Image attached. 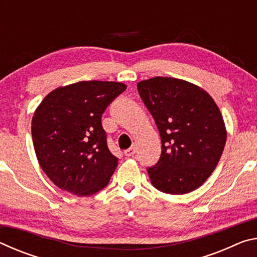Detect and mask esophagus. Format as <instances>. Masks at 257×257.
I'll list each match as a JSON object with an SVG mask.
<instances>
[{
	"label": "esophagus",
	"mask_w": 257,
	"mask_h": 257,
	"mask_svg": "<svg viewBox=\"0 0 257 257\" xmlns=\"http://www.w3.org/2000/svg\"><path fill=\"white\" fill-rule=\"evenodd\" d=\"M135 154V146H133V147H130V149H128V150H125L124 151V155L125 156H133Z\"/></svg>",
	"instance_id": "34e87169"
}]
</instances>
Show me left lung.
<instances>
[{
  "label": "left lung",
  "instance_id": "8db88e82",
  "mask_svg": "<svg viewBox=\"0 0 257 257\" xmlns=\"http://www.w3.org/2000/svg\"><path fill=\"white\" fill-rule=\"evenodd\" d=\"M137 88L162 142L159 162L147 169L152 185L172 195L197 189L214 171L227 141L214 99L197 85L171 77L139 81Z\"/></svg>",
  "mask_w": 257,
  "mask_h": 257
}]
</instances>
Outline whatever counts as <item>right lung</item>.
Here are the masks:
<instances>
[{"label":"right lung","instance_id":"obj_1","mask_svg":"<svg viewBox=\"0 0 257 257\" xmlns=\"http://www.w3.org/2000/svg\"><path fill=\"white\" fill-rule=\"evenodd\" d=\"M127 86L115 81H79L44 97L32 120L35 153L55 186L77 196L105 187L118 167L108 150L101 118Z\"/></svg>","mask_w":257,"mask_h":257}]
</instances>
